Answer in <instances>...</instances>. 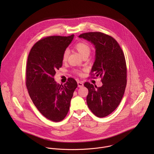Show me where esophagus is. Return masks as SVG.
I'll list each match as a JSON object with an SVG mask.
<instances>
[{
    "instance_id": "1",
    "label": "esophagus",
    "mask_w": 154,
    "mask_h": 154,
    "mask_svg": "<svg viewBox=\"0 0 154 154\" xmlns=\"http://www.w3.org/2000/svg\"><path fill=\"white\" fill-rule=\"evenodd\" d=\"M78 87L81 88V87H82L84 86V84L82 82H81V81H78Z\"/></svg>"
}]
</instances>
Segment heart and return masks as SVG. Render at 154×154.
<instances>
[{
    "label": "heart",
    "instance_id": "b5f03b06",
    "mask_svg": "<svg viewBox=\"0 0 154 154\" xmlns=\"http://www.w3.org/2000/svg\"><path fill=\"white\" fill-rule=\"evenodd\" d=\"M74 48L79 53V54L82 56L84 57L85 56H88L91 52V47L89 44H87L85 42H78L76 44L74 45ZM69 55V51L68 50H65L62 56V60L63 62H66L67 60ZM75 72L79 75H82V72L81 70H76Z\"/></svg>",
    "mask_w": 154,
    "mask_h": 154
}]
</instances>
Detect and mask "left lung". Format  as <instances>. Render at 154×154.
I'll return each mask as SVG.
<instances>
[{
	"label": "left lung",
	"instance_id": "left-lung-1",
	"mask_svg": "<svg viewBox=\"0 0 154 154\" xmlns=\"http://www.w3.org/2000/svg\"><path fill=\"white\" fill-rule=\"evenodd\" d=\"M94 44L95 61L91 71V78L100 76L103 83L97 87L88 82L87 103L98 117H104L114 111L122 101L127 84V67L124 53L111 36L101 32H89L79 35Z\"/></svg>",
	"mask_w": 154,
	"mask_h": 154
}]
</instances>
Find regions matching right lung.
<instances>
[{
    "label": "right lung",
    "instance_id": "obj_1",
    "mask_svg": "<svg viewBox=\"0 0 154 154\" xmlns=\"http://www.w3.org/2000/svg\"><path fill=\"white\" fill-rule=\"evenodd\" d=\"M74 35L48 36L31 48L26 66V87L34 104L47 119L57 122L67 114L76 81L69 78L63 85L57 84L54 76L62 66L63 51Z\"/></svg>",
    "mask_w": 154,
    "mask_h": 154
}]
</instances>
